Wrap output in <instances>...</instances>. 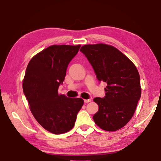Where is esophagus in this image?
<instances>
[{"label": "esophagus", "mask_w": 161, "mask_h": 161, "mask_svg": "<svg viewBox=\"0 0 161 161\" xmlns=\"http://www.w3.org/2000/svg\"><path fill=\"white\" fill-rule=\"evenodd\" d=\"M84 103H89V102H91V99H84Z\"/></svg>", "instance_id": "1"}]
</instances>
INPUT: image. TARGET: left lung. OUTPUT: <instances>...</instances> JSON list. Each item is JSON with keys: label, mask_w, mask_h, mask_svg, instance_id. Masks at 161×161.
I'll return each mask as SVG.
<instances>
[{"label": "left lung", "mask_w": 161, "mask_h": 161, "mask_svg": "<svg viewBox=\"0 0 161 161\" xmlns=\"http://www.w3.org/2000/svg\"><path fill=\"white\" fill-rule=\"evenodd\" d=\"M80 50L92 65L99 81L107 84L104 98L94 99L99 106L93 116L95 124L107 131L121 129L132 118L141 98L137 68L112 45H84Z\"/></svg>", "instance_id": "8db88e82"}]
</instances>
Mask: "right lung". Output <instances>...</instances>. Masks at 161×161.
Segmentation results:
<instances>
[{
    "mask_svg": "<svg viewBox=\"0 0 161 161\" xmlns=\"http://www.w3.org/2000/svg\"><path fill=\"white\" fill-rule=\"evenodd\" d=\"M78 45H51L29 62L23 89L37 121L54 134L67 133L75 126L84 104L81 98H69L58 93L68 64L77 54Z\"/></svg>",
    "mask_w": 161,
    "mask_h": 161,
    "instance_id": "obj_1",
    "label": "right lung"
}]
</instances>
